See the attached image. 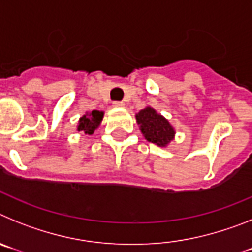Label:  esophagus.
Listing matches in <instances>:
<instances>
[{"mask_svg":"<svg viewBox=\"0 0 252 252\" xmlns=\"http://www.w3.org/2000/svg\"><path fill=\"white\" fill-rule=\"evenodd\" d=\"M124 102H113V107H124Z\"/></svg>","mask_w":252,"mask_h":252,"instance_id":"obj_1","label":"esophagus"}]
</instances>
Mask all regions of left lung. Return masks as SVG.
Segmentation results:
<instances>
[{
  "label": "left lung",
  "instance_id": "left-lung-1",
  "mask_svg": "<svg viewBox=\"0 0 252 252\" xmlns=\"http://www.w3.org/2000/svg\"><path fill=\"white\" fill-rule=\"evenodd\" d=\"M136 121L145 139L158 146L164 148L174 139L175 131L173 126L153 107L148 106L136 113Z\"/></svg>",
  "mask_w": 252,
  "mask_h": 252
}]
</instances>
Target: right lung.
I'll return each mask as SVG.
<instances>
[{
	"mask_svg": "<svg viewBox=\"0 0 252 252\" xmlns=\"http://www.w3.org/2000/svg\"><path fill=\"white\" fill-rule=\"evenodd\" d=\"M102 119H103V112L102 111H92V112H87L79 119L78 122V131H83L87 135H92L97 128H98L99 124H101Z\"/></svg>",
	"mask_w": 252,
	"mask_h": 252,
	"instance_id": "obj_1",
	"label": "right lung"
}]
</instances>
